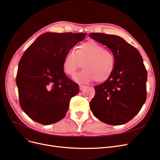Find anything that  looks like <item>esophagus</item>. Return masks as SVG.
<instances>
[{"label": "esophagus", "mask_w": 160, "mask_h": 160, "mask_svg": "<svg viewBox=\"0 0 160 160\" xmlns=\"http://www.w3.org/2000/svg\"><path fill=\"white\" fill-rule=\"evenodd\" d=\"M79 87H80V90H83V89H84V88H86L85 86H83V85H80Z\"/></svg>", "instance_id": "esophagus-1"}]
</instances>
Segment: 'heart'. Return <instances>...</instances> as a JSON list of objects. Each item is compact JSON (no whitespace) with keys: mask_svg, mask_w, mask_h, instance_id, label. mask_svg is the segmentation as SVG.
I'll return each mask as SVG.
<instances>
[{"mask_svg":"<svg viewBox=\"0 0 160 160\" xmlns=\"http://www.w3.org/2000/svg\"><path fill=\"white\" fill-rule=\"evenodd\" d=\"M82 63V69L73 80L78 83H88L94 80L98 83L107 81L115 68V58L111 50L98 42L89 40L80 44L75 52L69 51L64 56L63 69L70 77L75 74Z\"/></svg>","mask_w":160,"mask_h":160,"instance_id":"1","label":"heart"}]
</instances>
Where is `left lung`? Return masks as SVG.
Segmentation results:
<instances>
[{
    "label": "left lung",
    "mask_w": 160,
    "mask_h": 160,
    "mask_svg": "<svg viewBox=\"0 0 160 160\" xmlns=\"http://www.w3.org/2000/svg\"><path fill=\"white\" fill-rule=\"evenodd\" d=\"M89 36L110 48L116 63L111 77L94 87L91 110L106 124H124L139 112L147 98V71L142 58L135 47L119 36L102 33Z\"/></svg>",
    "instance_id": "1"
}]
</instances>
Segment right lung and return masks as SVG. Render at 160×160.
<instances>
[{"instance_id": "add662e5", "label": "right lung", "mask_w": 160, "mask_h": 160, "mask_svg": "<svg viewBox=\"0 0 160 160\" xmlns=\"http://www.w3.org/2000/svg\"><path fill=\"white\" fill-rule=\"evenodd\" d=\"M86 33L46 32L25 50L16 77L20 106L30 119L43 125L56 123L68 111L78 85L63 69L65 54Z\"/></svg>"}]
</instances>
